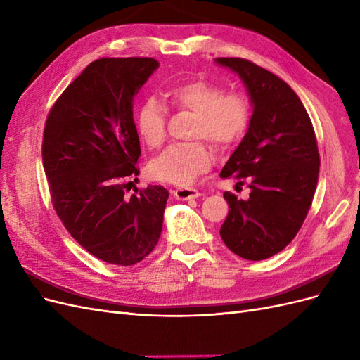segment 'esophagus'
I'll list each match as a JSON object with an SVG mask.
<instances>
[{
  "label": "esophagus",
  "mask_w": 360,
  "mask_h": 360,
  "mask_svg": "<svg viewBox=\"0 0 360 360\" xmlns=\"http://www.w3.org/2000/svg\"><path fill=\"white\" fill-rule=\"evenodd\" d=\"M172 195L176 200H193V198H198L201 193L200 191L193 188H177L172 192Z\"/></svg>",
  "instance_id": "34e87169"
}]
</instances>
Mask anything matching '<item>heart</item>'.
<instances>
[{
	"label": "heart",
	"mask_w": 360,
	"mask_h": 360,
	"mask_svg": "<svg viewBox=\"0 0 360 360\" xmlns=\"http://www.w3.org/2000/svg\"><path fill=\"white\" fill-rule=\"evenodd\" d=\"M168 106L179 112H193L189 136L192 143L172 144L150 162L151 177L189 186L207 172L214 160L209 141L219 150H228L240 141L250 123V103L237 91H226L201 78L174 84L163 91ZM168 112L153 99L146 101L136 111V130L148 148H159L167 138Z\"/></svg>",
	"instance_id": "1"
}]
</instances>
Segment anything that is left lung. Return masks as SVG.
Returning a JSON list of instances; mask_svg holds the SVG:
<instances>
[{"label":"left lung","mask_w":360,"mask_h":360,"mask_svg":"<svg viewBox=\"0 0 360 360\" xmlns=\"http://www.w3.org/2000/svg\"><path fill=\"white\" fill-rule=\"evenodd\" d=\"M216 61L240 75L254 103L248 134L228 159L222 179L249 183V200L225 192L221 237L250 261L281 252L302 228L317 188L320 155L311 118L291 86L245 58Z\"/></svg>","instance_id":"obj_1"}]
</instances>
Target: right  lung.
Returning <instances> with one entry per match:
<instances>
[{"instance_id": "obj_1", "label": "right lung", "mask_w": 360, "mask_h": 360, "mask_svg": "<svg viewBox=\"0 0 360 360\" xmlns=\"http://www.w3.org/2000/svg\"><path fill=\"white\" fill-rule=\"evenodd\" d=\"M158 66L148 57L90 63L52 105L43 130L53 210L75 240L108 264L139 263L160 237L168 191H126L139 176L134 97Z\"/></svg>"}]
</instances>
